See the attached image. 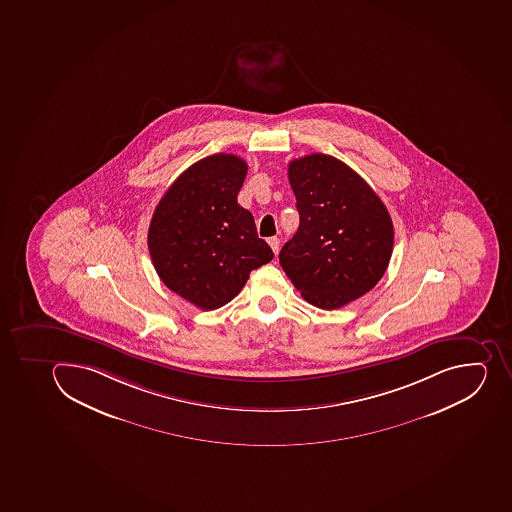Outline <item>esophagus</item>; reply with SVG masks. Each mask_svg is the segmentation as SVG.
Wrapping results in <instances>:
<instances>
[{
  "instance_id": "1",
  "label": "esophagus",
  "mask_w": 512,
  "mask_h": 512,
  "mask_svg": "<svg viewBox=\"0 0 512 512\" xmlns=\"http://www.w3.org/2000/svg\"><path fill=\"white\" fill-rule=\"evenodd\" d=\"M267 243H269V246H271L272 251H274V254L279 253L280 240L279 238H277V236H272V238H269V240H267Z\"/></svg>"
}]
</instances>
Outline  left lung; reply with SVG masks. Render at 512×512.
I'll return each instance as SVG.
<instances>
[{
	"mask_svg": "<svg viewBox=\"0 0 512 512\" xmlns=\"http://www.w3.org/2000/svg\"><path fill=\"white\" fill-rule=\"evenodd\" d=\"M300 225L279 263L308 303L341 308L374 289L392 258L393 223L374 189L334 156L289 163Z\"/></svg>",
	"mask_w": 512,
	"mask_h": 512,
	"instance_id": "obj_1",
	"label": "left lung"
}]
</instances>
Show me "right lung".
Masks as SVG:
<instances>
[{
  "label": "right lung",
  "instance_id": "1",
  "mask_svg": "<svg viewBox=\"0 0 512 512\" xmlns=\"http://www.w3.org/2000/svg\"><path fill=\"white\" fill-rule=\"evenodd\" d=\"M246 171L240 156L202 158L169 186L148 228L158 276L200 310L227 305L245 287L249 272L274 258L253 215L236 200Z\"/></svg>",
  "mask_w": 512,
  "mask_h": 512
}]
</instances>
